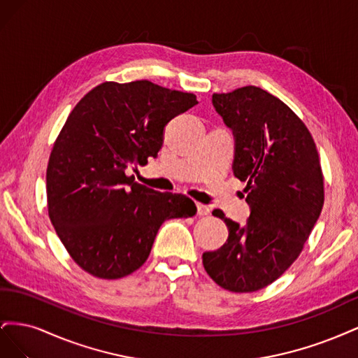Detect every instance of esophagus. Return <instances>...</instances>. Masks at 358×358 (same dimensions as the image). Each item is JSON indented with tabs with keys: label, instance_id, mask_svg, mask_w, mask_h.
I'll return each instance as SVG.
<instances>
[{
	"label": "esophagus",
	"instance_id": "1",
	"mask_svg": "<svg viewBox=\"0 0 358 358\" xmlns=\"http://www.w3.org/2000/svg\"><path fill=\"white\" fill-rule=\"evenodd\" d=\"M197 213H199L200 216H206V215H209V213H210L209 206H206V204H201V203H199V204H197Z\"/></svg>",
	"mask_w": 358,
	"mask_h": 358
}]
</instances>
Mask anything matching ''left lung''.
Here are the masks:
<instances>
[{
  "mask_svg": "<svg viewBox=\"0 0 358 358\" xmlns=\"http://www.w3.org/2000/svg\"><path fill=\"white\" fill-rule=\"evenodd\" d=\"M212 103L234 136L233 173L246 182V225L212 213L229 239L203 254L208 275L224 289L258 291L296 262L324 204L315 142L289 107L257 86L213 94Z\"/></svg>",
  "mask_w": 358,
  "mask_h": 358,
  "instance_id": "1",
  "label": "left lung"
}]
</instances>
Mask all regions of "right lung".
I'll use <instances>...</instances> for the list:
<instances>
[{
	"instance_id": "add662e5",
	"label": "right lung",
	"mask_w": 358,
	"mask_h": 358,
	"mask_svg": "<svg viewBox=\"0 0 358 358\" xmlns=\"http://www.w3.org/2000/svg\"><path fill=\"white\" fill-rule=\"evenodd\" d=\"M197 103L149 80L104 82L69 115L49 157L48 210L85 272L101 279L136 272L162 222L196 215L187 196L150 189L125 171L155 158L166 125Z\"/></svg>"
}]
</instances>
